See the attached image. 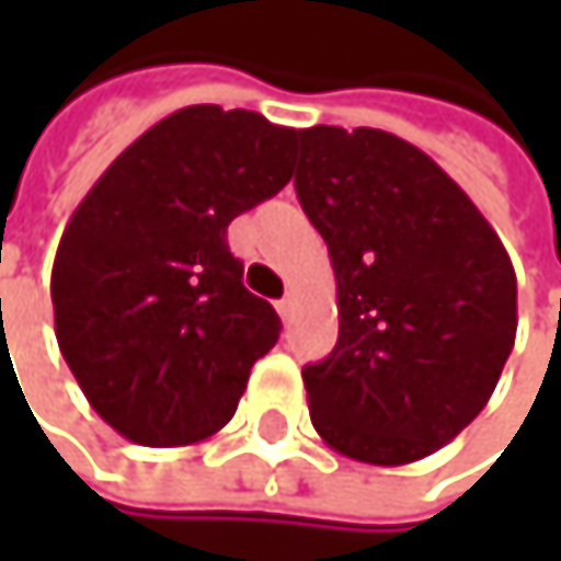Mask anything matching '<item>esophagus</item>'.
<instances>
[{"mask_svg": "<svg viewBox=\"0 0 561 561\" xmlns=\"http://www.w3.org/2000/svg\"><path fill=\"white\" fill-rule=\"evenodd\" d=\"M291 305H295V301H291V295H285V298L276 301V311L282 314V321H288V318H291Z\"/></svg>", "mask_w": 561, "mask_h": 561, "instance_id": "1", "label": "esophagus"}]
</instances>
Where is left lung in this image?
Returning a JSON list of instances; mask_svg holds the SVG:
<instances>
[{
	"mask_svg": "<svg viewBox=\"0 0 561 561\" xmlns=\"http://www.w3.org/2000/svg\"><path fill=\"white\" fill-rule=\"evenodd\" d=\"M295 191L328 243L337 344L301 370L314 432L396 468L448 445L491 399L516 337V273L474 201L383 129L298 133Z\"/></svg>",
	"mask_w": 561,
	"mask_h": 561,
	"instance_id": "1",
	"label": "left lung"
}]
</instances>
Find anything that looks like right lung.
<instances>
[{
    "label": "right lung",
    "mask_w": 561,
    "mask_h": 561,
    "mask_svg": "<svg viewBox=\"0 0 561 561\" xmlns=\"http://www.w3.org/2000/svg\"><path fill=\"white\" fill-rule=\"evenodd\" d=\"M295 139L250 110L184 106L67 220L51 270L57 347L129 442L178 448L220 432L279 341V314L243 288L227 227L288 184Z\"/></svg>",
    "instance_id": "add662e5"
}]
</instances>
